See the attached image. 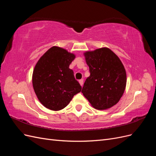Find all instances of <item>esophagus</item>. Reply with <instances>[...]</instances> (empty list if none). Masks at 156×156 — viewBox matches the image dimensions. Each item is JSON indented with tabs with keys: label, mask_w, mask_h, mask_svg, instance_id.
<instances>
[{
	"label": "esophagus",
	"mask_w": 156,
	"mask_h": 156,
	"mask_svg": "<svg viewBox=\"0 0 156 156\" xmlns=\"http://www.w3.org/2000/svg\"><path fill=\"white\" fill-rule=\"evenodd\" d=\"M83 81H84L83 79H80L79 81L80 84H81V86H83Z\"/></svg>",
	"instance_id": "esophagus-1"
}]
</instances>
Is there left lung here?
Masks as SVG:
<instances>
[{
    "instance_id": "8db88e82",
    "label": "left lung",
    "mask_w": 156,
    "mask_h": 156,
    "mask_svg": "<svg viewBox=\"0 0 156 156\" xmlns=\"http://www.w3.org/2000/svg\"><path fill=\"white\" fill-rule=\"evenodd\" d=\"M84 56L90 75L84 83V96L97 109L116 105L126 85V70L120 60L106 48L87 52Z\"/></svg>"
}]
</instances>
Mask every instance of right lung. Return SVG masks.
<instances>
[{
  "instance_id": "add662e5",
  "label": "right lung",
  "mask_w": 156,
  "mask_h": 156,
  "mask_svg": "<svg viewBox=\"0 0 156 156\" xmlns=\"http://www.w3.org/2000/svg\"><path fill=\"white\" fill-rule=\"evenodd\" d=\"M75 55L62 48L53 47L37 62L32 84L40 101L46 108L59 111L66 107L82 87L69 68Z\"/></svg>"
}]
</instances>
